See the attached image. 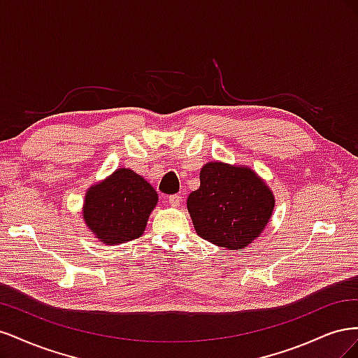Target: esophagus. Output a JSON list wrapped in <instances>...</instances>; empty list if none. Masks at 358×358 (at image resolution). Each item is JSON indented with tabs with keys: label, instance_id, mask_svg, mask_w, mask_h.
Here are the masks:
<instances>
[{
	"label": "esophagus",
	"instance_id": "esophagus-1",
	"mask_svg": "<svg viewBox=\"0 0 358 358\" xmlns=\"http://www.w3.org/2000/svg\"><path fill=\"white\" fill-rule=\"evenodd\" d=\"M169 203L171 206H179L182 203V197L179 196V194H173V196L169 197Z\"/></svg>",
	"mask_w": 358,
	"mask_h": 358
}]
</instances>
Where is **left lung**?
Returning a JSON list of instances; mask_svg holds the SVG:
<instances>
[{
	"mask_svg": "<svg viewBox=\"0 0 358 358\" xmlns=\"http://www.w3.org/2000/svg\"><path fill=\"white\" fill-rule=\"evenodd\" d=\"M194 229L204 241L227 249L246 248L273 212L275 199L248 167L209 162L200 171V188L187 201Z\"/></svg>",
	"mask_w": 358,
	"mask_h": 358,
	"instance_id": "obj_1",
	"label": "left lung"
}]
</instances>
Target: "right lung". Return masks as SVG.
<instances>
[{
    "label": "right lung",
    "mask_w": 358,
    "mask_h": 358,
    "mask_svg": "<svg viewBox=\"0 0 358 358\" xmlns=\"http://www.w3.org/2000/svg\"><path fill=\"white\" fill-rule=\"evenodd\" d=\"M157 201V191L142 176L119 169L86 192L83 218L101 242L122 243L143 234Z\"/></svg>",
    "instance_id": "obj_1"
}]
</instances>
